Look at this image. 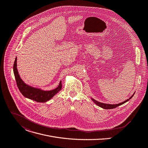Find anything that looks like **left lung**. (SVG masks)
Returning a JSON list of instances; mask_svg holds the SVG:
<instances>
[{
  "instance_id": "obj_1",
  "label": "left lung",
  "mask_w": 148,
  "mask_h": 148,
  "mask_svg": "<svg viewBox=\"0 0 148 148\" xmlns=\"http://www.w3.org/2000/svg\"><path fill=\"white\" fill-rule=\"evenodd\" d=\"M134 95H135V92L133 93V95L129 99H127L126 100L124 101L123 102H122V103H119V104H110L103 103H100V102H99V101H96V100L93 99L92 98H91V99L92 100V101H93L94 103H95V104H97V106H99V107H101V108H103V109H112L116 108V107H117V106H120V105H122V104L125 103L126 102L128 101L130 99H131L132 98V97L134 96Z\"/></svg>"
}]
</instances>
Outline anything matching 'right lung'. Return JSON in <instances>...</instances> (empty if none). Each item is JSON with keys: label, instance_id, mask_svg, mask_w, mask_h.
I'll return each mask as SVG.
<instances>
[{"label": "right lung", "instance_id": "1", "mask_svg": "<svg viewBox=\"0 0 148 148\" xmlns=\"http://www.w3.org/2000/svg\"><path fill=\"white\" fill-rule=\"evenodd\" d=\"M17 58H15L13 64V73H14L17 86L22 93V95L25 97L33 100L36 102L45 103L49 100L54 96L58 91L62 88L61 81L60 82L58 86L53 90L49 91H45L40 88L32 87L25 84L21 78L17 69Z\"/></svg>", "mask_w": 148, "mask_h": 148}]
</instances>
